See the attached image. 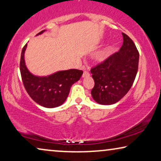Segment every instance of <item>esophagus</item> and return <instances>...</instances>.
I'll return each instance as SVG.
<instances>
[{"instance_id": "obj_1", "label": "esophagus", "mask_w": 161, "mask_h": 161, "mask_svg": "<svg viewBox=\"0 0 161 161\" xmlns=\"http://www.w3.org/2000/svg\"><path fill=\"white\" fill-rule=\"evenodd\" d=\"M90 76V74L89 72H88L87 71H84V73L82 74V77L85 78V77H87V76Z\"/></svg>"}]
</instances>
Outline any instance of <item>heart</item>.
Listing matches in <instances>:
<instances>
[{
    "label": "heart",
    "mask_w": 161,
    "mask_h": 161,
    "mask_svg": "<svg viewBox=\"0 0 161 161\" xmlns=\"http://www.w3.org/2000/svg\"><path fill=\"white\" fill-rule=\"evenodd\" d=\"M113 48H114V44H110L107 47L101 49L94 57L95 62L97 63H103L107 60L112 55Z\"/></svg>",
    "instance_id": "heart-1"
}]
</instances>
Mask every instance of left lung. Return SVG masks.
<instances>
[{"instance_id":"8db88e82","label":"left lung","mask_w":161,"mask_h":161,"mask_svg":"<svg viewBox=\"0 0 161 161\" xmlns=\"http://www.w3.org/2000/svg\"><path fill=\"white\" fill-rule=\"evenodd\" d=\"M119 52L91 69L95 85L92 98L101 105L117 103L130 89L136 76L139 54L132 40L125 33Z\"/></svg>"}]
</instances>
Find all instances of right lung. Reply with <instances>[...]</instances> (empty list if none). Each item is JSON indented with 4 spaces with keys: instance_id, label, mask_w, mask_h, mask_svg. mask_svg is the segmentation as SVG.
<instances>
[{
    "instance_id": "add662e5",
    "label": "right lung",
    "mask_w": 161,
    "mask_h": 161,
    "mask_svg": "<svg viewBox=\"0 0 161 161\" xmlns=\"http://www.w3.org/2000/svg\"><path fill=\"white\" fill-rule=\"evenodd\" d=\"M42 31L36 36L42 34ZM27 44L21 53L19 69L22 80L27 92L35 102L46 108H55L62 105L69 96L73 84L80 80L83 71L78 69L58 71L47 76L33 74L26 66L25 53Z\"/></svg>"
}]
</instances>
